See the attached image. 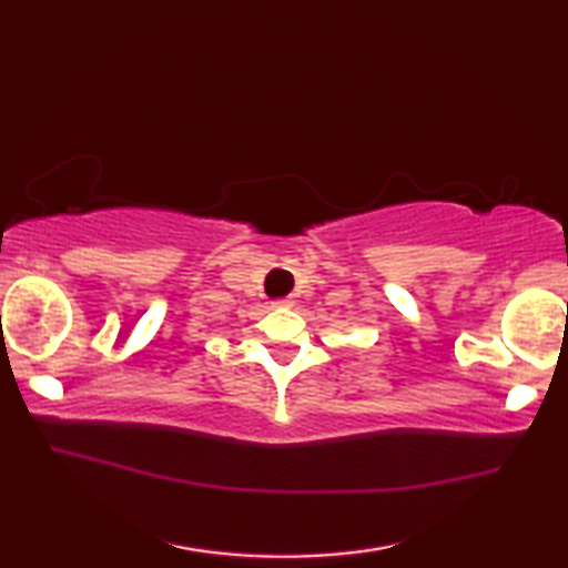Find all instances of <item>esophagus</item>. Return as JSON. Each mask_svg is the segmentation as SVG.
<instances>
[{
    "label": "esophagus",
    "mask_w": 568,
    "mask_h": 568,
    "mask_svg": "<svg viewBox=\"0 0 568 568\" xmlns=\"http://www.w3.org/2000/svg\"><path fill=\"white\" fill-rule=\"evenodd\" d=\"M273 307H293V300L285 297V300H275Z\"/></svg>",
    "instance_id": "1"
}]
</instances>
